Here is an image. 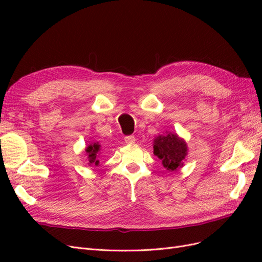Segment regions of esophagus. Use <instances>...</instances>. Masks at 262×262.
<instances>
[{
  "mask_svg": "<svg viewBox=\"0 0 262 262\" xmlns=\"http://www.w3.org/2000/svg\"><path fill=\"white\" fill-rule=\"evenodd\" d=\"M124 141L126 144H133V143H136V138H134L133 136H128L124 138Z\"/></svg>",
  "mask_w": 262,
  "mask_h": 262,
  "instance_id": "34e87169",
  "label": "esophagus"
}]
</instances>
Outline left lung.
I'll return each instance as SVG.
<instances>
[{
	"label": "left lung",
	"instance_id": "8db88e82",
	"mask_svg": "<svg viewBox=\"0 0 262 262\" xmlns=\"http://www.w3.org/2000/svg\"><path fill=\"white\" fill-rule=\"evenodd\" d=\"M153 148L154 155L160 158L168 171H178L184 166L188 155L186 141L177 133L168 131L154 139Z\"/></svg>",
	"mask_w": 262,
	"mask_h": 262
}]
</instances>
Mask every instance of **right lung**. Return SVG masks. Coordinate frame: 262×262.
<instances>
[{"label":"right lung","instance_id":"add662e5","mask_svg":"<svg viewBox=\"0 0 262 262\" xmlns=\"http://www.w3.org/2000/svg\"><path fill=\"white\" fill-rule=\"evenodd\" d=\"M100 144L98 142H91V143L86 146L85 152L87 156V161H89V166H98L99 165V157H100Z\"/></svg>","mask_w":262,"mask_h":262}]
</instances>
